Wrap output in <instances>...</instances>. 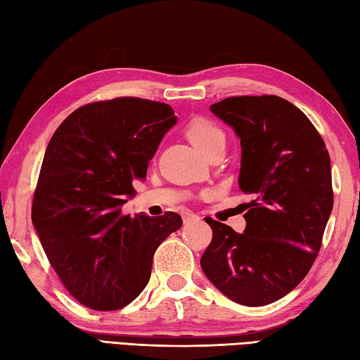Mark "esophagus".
Segmentation results:
<instances>
[{
	"instance_id": "esophagus-1",
	"label": "esophagus",
	"mask_w": 360,
	"mask_h": 360,
	"mask_svg": "<svg viewBox=\"0 0 360 360\" xmlns=\"http://www.w3.org/2000/svg\"><path fill=\"white\" fill-rule=\"evenodd\" d=\"M182 219H184V224H188V223H192V221L200 219V217L195 215V213H192V212H186L184 217H182Z\"/></svg>"
}]
</instances>
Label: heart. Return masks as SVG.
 <instances>
[{"instance_id":"obj_1","label":"heart","mask_w":360,"mask_h":360,"mask_svg":"<svg viewBox=\"0 0 360 360\" xmlns=\"http://www.w3.org/2000/svg\"><path fill=\"white\" fill-rule=\"evenodd\" d=\"M186 134L188 141L202 153L209 151L219 143H224L226 141L223 129L215 122L204 117H195L190 120L186 127Z\"/></svg>"}]
</instances>
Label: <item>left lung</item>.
<instances>
[{
    "instance_id": "left-lung-1",
    "label": "left lung",
    "mask_w": 360,
    "mask_h": 360,
    "mask_svg": "<svg viewBox=\"0 0 360 360\" xmlns=\"http://www.w3.org/2000/svg\"><path fill=\"white\" fill-rule=\"evenodd\" d=\"M210 111L240 137L238 186L252 195L246 229L204 218L212 243L201 267L232 302L264 307L309 272L333 210L331 160L311 120L277 96L229 97Z\"/></svg>"
}]
</instances>
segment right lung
<instances>
[{
	"mask_svg": "<svg viewBox=\"0 0 360 360\" xmlns=\"http://www.w3.org/2000/svg\"><path fill=\"white\" fill-rule=\"evenodd\" d=\"M176 122L167 103L94 102L70 114L46 148L32 224L65 288L91 309L131 303L147 286L159 244L182 226L174 212L131 218L120 209Z\"/></svg>",
	"mask_w": 360,
	"mask_h": 360,
	"instance_id": "add662e5",
	"label": "right lung"
}]
</instances>
